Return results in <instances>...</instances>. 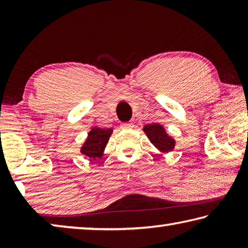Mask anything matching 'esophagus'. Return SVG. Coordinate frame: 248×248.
<instances>
[{
    "label": "esophagus",
    "mask_w": 248,
    "mask_h": 248,
    "mask_svg": "<svg viewBox=\"0 0 248 248\" xmlns=\"http://www.w3.org/2000/svg\"><path fill=\"white\" fill-rule=\"evenodd\" d=\"M133 125L134 124L132 123H128V124H124L121 127H123V129H131V128H133Z\"/></svg>",
    "instance_id": "esophagus-1"
}]
</instances>
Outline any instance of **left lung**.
Segmentation results:
<instances>
[{
  "label": "left lung",
  "instance_id": "left-lung-1",
  "mask_svg": "<svg viewBox=\"0 0 248 248\" xmlns=\"http://www.w3.org/2000/svg\"><path fill=\"white\" fill-rule=\"evenodd\" d=\"M143 131L150 139V141L162 151V152H170L173 151L175 146V140L167 136L165 129L158 124H150L144 125Z\"/></svg>",
  "mask_w": 248,
  "mask_h": 248
}]
</instances>
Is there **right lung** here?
Returning a JSON list of instances; mask_svg holds the SVG:
<instances>
[{
  "label": "right lung",
  "mask_w": 248,
  "mask_h": 248,
  "mask_svg": "<svg viewBox=\"0 0 248 248\" xmlns=\"http://www.w3.org/2000/svg\"><path fill=\"white\" fill-rule=\"evenodd\" d=\"M112 133V129L92 128L89 137L83 144L81 153L91 159L100 157Z\"/></svg>",
  "instance_id": "1"
}]
</instances>
